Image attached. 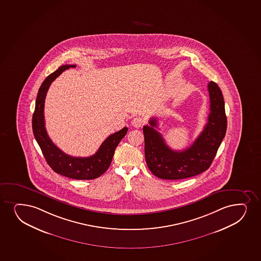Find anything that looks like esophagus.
Returning a JSON list of instances; mask_svg holds the SVG:
<instances>
[{"label": "esophagus", "mask_w": 261, "mask_h": 261, "mask_svg": "<svg viewBox=\"0 0 261 261\" xmlns=\"http://www.w3.org/2000/svg\"><path fill=\"white\" fill-rule=\"evenodd\" d=\"M145 120L143 118H141V117H135V119L132 120V125L133 126H135L136 128H139V127H141V126H143V124H144Z\"/></svg>", "instance_id": "1"}]
</instances>
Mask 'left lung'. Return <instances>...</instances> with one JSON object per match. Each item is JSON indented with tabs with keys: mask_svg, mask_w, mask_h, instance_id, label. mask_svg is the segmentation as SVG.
I'll use <instances>...</instances> for the list:
<instances>
[{
	"mask_svg": "<svg viewBox=\"0 0 261 261\" xmlns=\"http://www.w3.org/2000/svg\"><path fill=\"white\" fill-rule=\"evenodd\" d=\"M210 114L208 122L193 144L182 151H175L166 144L156 129L155 118L150 126H143L145 159L153 175L166 180H179L199 175L210 168L226 133L227 119L223 94L218 85L208 84Z\"/></svg>",
	"mask_w": 261,
	"mask_h": 261,
	"instance_id": "8db88e82",
	"label": "left lung"
}]
</instances>
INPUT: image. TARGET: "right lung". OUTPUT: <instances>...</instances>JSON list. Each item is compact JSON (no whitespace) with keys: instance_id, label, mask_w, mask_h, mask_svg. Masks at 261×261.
<instances>
[{"instance_id":"add662e5","label":"right lung","mask_w":261,"mask_h":261,"mask_svg":"<svg viewBox=\"0 0 261 261\" xmlns=\"http://www.w3.org/2000/svg\"><path fill=\"white\" fill-rule=\"evenodd\" d=\"M75 65H62L44 80L41 85L37 99L35 112L32 117V129L35 138L40 147L43 156L49 167L59 175L76 180H92L103 175L108 170L114 151L120 141L127 133V127H124L118 132L109 135L98 150L89 157H73L64 153L49 139L44 122V101L50 84L59 77L63 71Z\"/></svg>"}]
</instances>
